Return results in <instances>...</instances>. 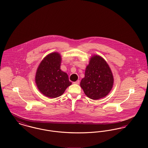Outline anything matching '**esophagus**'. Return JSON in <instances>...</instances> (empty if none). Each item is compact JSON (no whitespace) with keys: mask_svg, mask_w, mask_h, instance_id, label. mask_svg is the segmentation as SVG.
I'll return each instance as SVG.
<instances>
[{"mask_svg":"<svg viewBox=\"0 0 148 148\" xmlns=\"http://www.w3.org/2000/svg\"><path fill=\"white\" fill-rule=\"evenodd\" d=\"M79 83H80V81L79 80L76 82H73V84H79Z\"/></svg>","mask_w":148,"mask_h":148,"instance_id":"esophagus-1","label":"esophagus"}]
</instances>
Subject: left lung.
Returning <instances> with one entry per match:
<instances>
[{
  "mask_svg": "<svg viewBox=\"0 0 148 148\" xmlns=\"http://www.w3.org/2000/svg\"><path fill=\"white\" fill-rule=\"evenodd\" d=\"M113 83V74L106 60L97 55L92 56L80 82L85 94L93 100L104 98L112 90Z\"/></svg>",
  "mask_w": 148,
  "mask_h": 148,
  "instance_id": "left-lung-1",
  "label": "left lung"
}]
</instances>
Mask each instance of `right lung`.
Listing matches in <instances>:
<instances>
[{"label": "right lung", "mask_w": 148, "mask_h": 148, "mask_svg": "<svg viewBox=\"0 0 148 148\" xmlns=\"http://www.w3.org/2000/svg\"><path fill=\"white\" fill-rule=\"evenodd\" d=\"M61 62L60 54L54 52L45 56L37 69L35 75L37 88L48 98L61 96L71 84L68 74L60 69Z\"/></svg>", "instance_id": "right-lung-1"}]
</instances>
